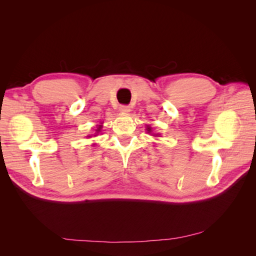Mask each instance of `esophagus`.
<instances>
[{
	"instance_id": "obj_1",
	"label": "esophagus",
	"mask_w": 256,
	"mask_h": 256,
	"mask_svg": "<svg viewBox=\"0 0 256 256\" xmlns=\"http://www.w3.org/2000/svg\"><path fill=\"white\" fill-rule=\"evenodd\" d=\"M120 111H121L122 113H128L130 111H131V108H130L128 106H120Z\"/></svg>"
}]
</instances>
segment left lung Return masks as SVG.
<instances>
[{"label":"left lung","mask_w":256,"mask_h":256,"mask_svg":"<svg viewBox=\"0 0 256 256\" xmlns=\"http://www.w3.org/2000/svg\"><path fill=\"white\" fill-rule=\"evenodd\" d=\"M146 130H148V132H150V131H152V128H150V126H148V128H146Z\"/></svg>","instance_id":"obj_1"}]
</instances>
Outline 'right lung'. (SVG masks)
I'll list each match as a JSON object with an SVG mask.
<instances>
[{
  "label": "right lung",
  "mask_w": 256,
  "mask_h": 256,
  "mask_svg": "<svg viewBox=\"0 0 256 256\" xmlns=\"http://www.w3.org/2000/svg\"><path fill=\"white\" fill-rule=\"evenodd\" d=\"M101 128H102V125H99V126H98V128L96 130V133H99V132L101 131Z\"/></svg>",
  "instance_id": "1"
}]
</instances>
